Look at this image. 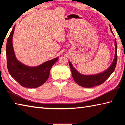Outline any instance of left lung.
Instances as JSON below:
<instances>
[{
  "instance_id": "8db88e82",
  "label": "left lung",
  "mask_w": 125,
  "mask_h": 125,
  "mask_svg": "<svg viewBox=\"0 0 125 125\" xmlns=\"http://www.w3.org/2000/svg\"><path fill=\"white\" fill-rule=\"evenodd\" d=\"M111 31L112 34L111 29ZM115 55L114 59L113 62L109 68L107 70L103 71V73H98L96 75H83L80 73L73 66L71 63L69 61V65H70L71 73H72L73 77L75 82L79 85L83 87H93L94 86H96L98 85H101L104 83L106 80L110 77L112 73L114 72L115 69L116 64H117V42H116V39H115Z\"/></svg>"
}]
</instances>
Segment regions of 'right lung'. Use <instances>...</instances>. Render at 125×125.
<instances>
[{
  "label": "right lung",
  "mask_w": 125,
  "mask_h": 125,
  "mask_svg": "<svg viewBox=\"0 0 125 125\" xmlns=\"http://www.w3.org/2000/svg\"><path fill=\"white\" fill-rule=\"evenodd\" d=\"M13 30L8 38L6 46L7 67L10 75L24 87L36 88L45 83L49 77L50 70L59 57L47 61L36 67H29L22 64L16 59L13 46V36L15 29Z\"/></svg>",
  "instance_id": "right-lung-1"
}]
</instances>
